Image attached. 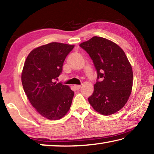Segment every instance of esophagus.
Returning a JSON list of instances; mask_svg holds the SVG:
<instances>
[{"instance_id":"34e87169","label":"esophagus","mask_w":154,"mask_h":154,"mask_svg":"<svg viewBox=\"0 0 154 154\" xmlns=\"http://www.w3.org/2000/svg\"><path fill=\"white\" fill-rule=\"evenodd\" d=\"M74 87H75V90H79L80 89V88H81V85H75Z\"/></svg>"}]
</instances>
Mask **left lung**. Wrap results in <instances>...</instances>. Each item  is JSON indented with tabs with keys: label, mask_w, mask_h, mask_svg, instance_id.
Listing matches in <instances>:
<instances>
[{
	"label": "left lung",
	"mask_w": 154,
	"mask_h": 154,
	"mask_svg": "<svg viewBox=\"0 0 154 154\" xmlns=\"http://www.w3.org/2000/svg\"><path fill=\"white\" fill-rule=\"evenodd\" d=\"M79 46L89 54L97 72L94 92L88 101L104 116L116 113L126 105L132 88V69L126 54L117 44L98 36Z\"/></svg>",
	"instance_id": "left-lung-1"
}]
</instances>
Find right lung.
I'll list each match as a JSON object with an SVG mask.
<instances>
[{"instance_id":"obj_1","label":"right lung","mask_w":154,"mask_h":154,"mask_svg":"<svg viewBox=\"0 0 154 154\" xmlns=\"http://www.w3.org/2000/svg\"><path fill=\"white\" fill-rule=\"evenodd\" d=\"M74 47L50 43L33 49L24 62L23 88L31 105L47 119L62 118L71 106L74 92L55 80L62 72L65 58Z\"/></svg>"}]
</instances>
